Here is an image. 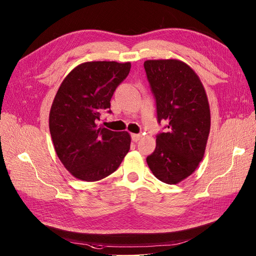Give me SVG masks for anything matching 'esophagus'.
Masks as SVG:
<instances>
[{
    "instance_id": "34e87169",
    "label": "esophagus",
    "mask_w": 256,
    "mask_h": 256,
    "mask_svg": "<svg viewBox=\"0 0 256 256\" xmlns=\"http://www.w3.org/2000/svg\"><path fill=\"white\" fill-rule=\"evenodd\" d=\"M130 137H132V140L133 142H137L142 138V134H132V135H130Z\"/></svg>"
}]
</instances>
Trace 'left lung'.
I'll return each mask as SVG.
<instances>
[{"label":"left lung","instance_id":"1","mask_svg":"<svg viewBox=\"0 0 256 256\" xmlns=\"http://www.w3.org/2000/svg\"><path fill=\"white\" fill-rule=\"evenodd\" d=\"M156 102L158 121L167 123L156 135V147L147 158L152 174L176 184L197 168L210 132V108L200 77L184 62L148 60L144 63Z\"/></svg>","mask_w":256,"mask_h":256}]
</instances>
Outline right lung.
<instances>
[{
    "label": "right lung",
    "mask_w": 256,
    "mask_h": 256,
    "mask_svg": "<svg viewBox=\"0 0 256 256\" xmlns=\"http://www.w3.org/2000/svg\"><path fill=\"white\" fill-rule=\"evenodd\" d=\"M130 70V62L79 64L56 94L49 114L51 138L64 167L79 180L106 178L116 170L130 150L128 132L98 126L102 112L112 114L114 92Z\"/></svg>",
    "instance_id": "add662e5"
}]
</instances>
